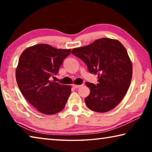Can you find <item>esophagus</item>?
I'll use <instances>...</instances> for the list:
<instances>
[{
    "mask_svg": "<svg viewBox=\"0 0 152 152\" xmlns=\"http://www.w3.org/2000/svg\"><path fill=\"white\" fill-rule=\"evenodd\" d=\"M82 86H83V84H72V86L75 88H80V87H81Z\"/></svg>",
    "mask_w": 152,
    "mask_h": 152,
    "instance_id": "obj_1",
    "label": "esophagus"
}]
</instances>
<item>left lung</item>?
Wrapping results in <instances>:
<instances>
[{
    "instance_id": "1",
    "label": "left lung",
    "mask_w": 152,
    "mask_h": 152,
    "mask_svg": "<svg viewBox=\"0 0 152 152\" xmlns=\"http://www.w3.org/2000/svg\"><path fill=\"white\" fill-rule=\"evenodd\" d=\"M72 53L86 63L90 72L98 74L96 85L86 82L91 91L85 98L88 109L105 113L117 107L129 88L133 72L132 61L122 43L117 39L101 38L88 45L74 48Z\"/></svg>"
}]
</instances>
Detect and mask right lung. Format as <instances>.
I'll list each match as a JSON object with an SVG mask.
<instances>
[{
  "instance_id": "1",
  "label": "right lung",
  "mask_w": 152,
  "mask_h": 152,
  "mask_svg": "<svg viewBox=\"0 0 152 152\" xmlns=\"http://www.w3.org/2000/svg\"><path fill=\"white\" fill-rule=\"evenodd\" d=\"M71 49H57L45 43L31 46L23 51L16 68L19 90L27 101L45 115H54L64 109L71 93L70 85L51 81L58 73Z\"/></svg>"
}]
</instances>
